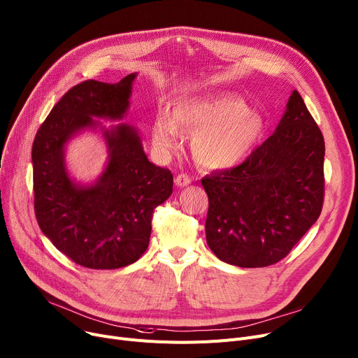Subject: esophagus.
Returning a JSON list of instances; mask_svg holds the SVG:
<instances>
[{"label":"esophagus","instance_id":"esophagus-1","mask_svg":"<svg viewBox=\"0 0 358 358\" xmlns=\"http://www.w3.org/2000/svg\"><path fill=\"white\" fill-rule=\"evenodd\" d=\"M174 182H176V185H178V187H184V185H188L189 182H192V178H189V177L185 176V174H178V176L176 177Z\"/></svg>","mask_w":358,"mask_h":358}]
</instances>
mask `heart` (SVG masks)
Returning <instances> with one entry per match:
<instances>
[{"instance_id": "obj_1", "label": "heart", "mask_w": 358, "mask_h": 358, "mask_svg": "<svg viewBox=\"0 0 358 358\" xmlns=\"http://www.w3.org/2000/svg\"><path fill=\"white\" fill-rule=\"evenodd\" d=\"M193 132V154L210 170H227L242 164L256 148L264 132V119L248 109L233 94L188 98L174 109V116L159 117L154 145L161 152L171 151L178 141V128Z\"/></svg>"}]
</instances>
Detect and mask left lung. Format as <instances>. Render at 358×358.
<instances>
[{
  "instance_id": "obj_1",
  "label": "left lung",
  "mask_w": 358,
  "mask_h": 358,
  "mask_svg": "<svg viewBox=\"0 0 358 358\" xmlns=\"http://www.w3.org/2000/svg\"><path fill=\"white\" fill-rule=\"evenodd\" d=\"M321 129L294 90L276 131L234 169L206 176V237L226 264L265 268L287 256L324 204Z\"/></svg>"
}]
</instances>
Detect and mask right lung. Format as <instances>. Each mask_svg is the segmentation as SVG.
I'll return each mask as SVG.
<instances>
[{"label": "right lung", "mask_w": 358, "mask_h": 358, "mask_svg": "<svg viewBox=\"0 0 358 358\" xmlns=\"http://www.w3.org/2000/svg\"><path fill=\"white\" fill-rule=\"evenodd\" d=\"M135 73L117 83L85 80L69 89L40 125L31 150L34 214L41 231L75 264L117 269L148 248L154 210L173 193V174L148 161L134 127L105 132L109 162L98 182L79 187L67 176L63 147L94 117L121 119Z\"/></svg>", "instance_id": "1"}]
</instances>
